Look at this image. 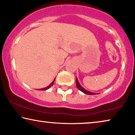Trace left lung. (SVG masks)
I'll return each instance as SVG.
<instances>
[{"label":"left lung","instance_id":"obj_1","mask_svg":"<svg viewBox=\"0 0 135 135\" xmlns=\"http://www.w3.org/2000/svg\"><path fill=\"white\" fill-rule=\"evenodd\" d=\"M76 87L78 89H80L81 91H82L83 93H84V94H89V95H94V94H96V93H92V92H90V91H88L87 90H86V89H84L80 85V83H79L78 80H77V78H76Z\"/></svg>","mask_w":135,"mask_h":135}]
</instances>
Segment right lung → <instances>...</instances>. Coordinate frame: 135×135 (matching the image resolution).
I'll return each instance as SVG.
<instances>
[{
	"label": "right lung",
	"mask_w": 135,
	"mask_h": 135,
	"mask_svg": "<svg viewBox=\"0 0 135 135\" xmlns=\"http://www.w3.org/2000/svg\"><path fill=\"white\" fill-rule=\"evenodd\" d=\"M54 81H55V80L53 81L52 82V83L50 84V85H49L47 86V87H46V88H42V89H39V90H41V91H45V90H47V89H49L50 87H51V86H52L53 85V84H54Z\"/></svg>",
	"instance_id": "obj_1"
}]
</instances>
